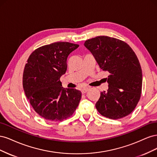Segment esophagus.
<instances>
[{"mask_svg":"<svg viewBox=\"0 0 157 157\" xmlns=\"http://www.w3.org/2000/svg\"><path fill=\"white\" fill-rule=\"evenodd\" d=\"M89 88L88 87H85V88H83L82 90H81V92H82V94H85V93H86L88 90H89Z\"/></svg>","mask_w":157,"mask_h":157,"instance_id":"1","label":"esophagus"}]
</instances>
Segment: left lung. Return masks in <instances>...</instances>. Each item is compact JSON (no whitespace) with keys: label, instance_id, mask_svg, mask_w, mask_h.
I'll return each mask as SVG.
<instances>
[{"label":"left lung","instance_id":"left-lung-1","mask_svg":"<svg viewBox=\"0 0 157 157\" xmlns=\"http://www.w3.org/2000/svg\"><path fill=\"white\" fill-rule=\"evenodd\" d=\"M99 67L109 73L107 91L101 92L96 107L101 115L118 119L130 114L138 103L142 71L135 52L124 41L99 36L85 41Z\"/></svg>","mask_w":157,"mask_h":157}]
</instances>
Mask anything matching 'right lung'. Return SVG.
Returning <instances> with one entry per match:
<instances>
[{"mask_svg": "<svg viewBox=\"0 0 157 157\" xmlns=\"http://www.w3.org/2000/svg\"><path fill=\"white\" fill-rule=\"evenodd\" d=\"M78 44L58 42L41 46L30 55L23 75V86L36 113L51 121L73 115L81 99L77 89L64 88L59 80L67 71L68 56Z\"/></svg>", "mask_w": 157, "mask_h": 157, "instance_id": "1", "label": "right lung"}]
</instances>
